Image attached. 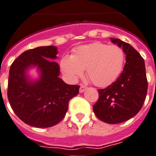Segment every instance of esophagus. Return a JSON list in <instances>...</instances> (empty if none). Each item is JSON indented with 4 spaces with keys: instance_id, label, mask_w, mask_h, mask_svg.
Instances as JSON below:
<instances>
[{
    "instance_id": "esophagus-1",
    "label": "esophagus",
    "mask_w": 156,
    "mask_h": 156,
    "mask_svg": "<svg viewBox=\"0 0 156 156\" xmlns=\"http://www.w3.org/2000/svg\"><path fill=\"white\" fill-rule=\"evenodd\" d=\"M86 88H87L86 86L80 85V93H83V92H84V91L86 90Z\"/></svg>"
}]
</instances>
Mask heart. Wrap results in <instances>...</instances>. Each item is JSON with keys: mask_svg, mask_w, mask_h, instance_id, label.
Wrapping results in <instances>:
<instances>
[{"mask_svg": "<svg viewBox=\"0 0 156 156\" xmlns=\"http://www.w3.org/2000/svg\"><path fill=\"white\" fill-rule=\"evenodd\" d=\"M125 58V52L120 47L97 42L76 47L72 55L61 58L59 65L70 81H76L86 69L87 76L93 84L105 87L119 76Z\"/></svg>", "mask_w": 156, "mask_h": 156, "instance_id": "b5f03b06", "label": "heart"}]
</instances>
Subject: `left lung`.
<instances>
[{
    "instance_id": "1",
    "label": "left lung",
    "mask_w": 156,
    "mask_h": 156,
    "mask_svg": "<svg viewBox=\"0 0 156 156\" xmlns=\"http://www.w3.org/2000/svg\"><path fill=\"white\" fill-rule=\"evenodd\" d=\"M122 47L126 64L118 80L107 88L98 89L99 98L94 105L95 115L102 122L117 124L129 120L140 111L147 93L145 63L139 52L118 38H110Z\"/></svg>"
}]
</instances>
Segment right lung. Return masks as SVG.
I'll list each match as a JSON object with an SVG mask.
<instances>
[{
  "mask_svg": "<svg viewBox=\"0 0 156 156\" xmlns=\"http://www.w3.org/2000/svg\"><path fill=\"white\" fill-rule=\"evenodd\" d=\"M55 46L36 47L17 57L9 69L8 99L15 114L34 127L47 128L58 124L65 116L69 101L79 93V85L66 84L58 77L59 66ZM37 66L38 80L29 79L26 72Z\"/></svg>",
  "mask_w": 156,
  "mask_h": 156,
  "instance_id": "1",
  "label": "right lung"
}]
</instances>
